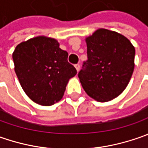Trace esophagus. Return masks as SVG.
Listing matches in <instances>:
<instances>
[{"label": "esophagus", "mask_w": 148, "mask_h": 148, "mask_svg": "<svg viewBox=\"0 0 148 148\" xmlns=\"http://www.w3.org/2000/svg\"><path fill=\"white\" fill-rule=\"evenodd\" d=\"M75 67H76L77 71H79V70H80V64H79V63H77V64H76V65H75Z\"/></svg>", "instance_id": "obj_1"}]
</instances>
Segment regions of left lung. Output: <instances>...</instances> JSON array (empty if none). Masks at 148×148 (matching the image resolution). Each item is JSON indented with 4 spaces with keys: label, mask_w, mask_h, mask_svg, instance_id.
Masks as SVG:
<instances>
[{
    "label": "left lung",
    "mask_w": 148,
    "mask_h": 148,
    "mask_svg": "<svg viewBox=\"0 0 148 148\" xmlns=\"http://www.w3.org/2000/svg\"><path fill=\"white\" fill-rule=\"evenodd\" d=\"M86 41L87 60L78 77L89 96L110 101L128 86L134 72L135 49L123 35L105 29L96 30Z\"/></svg>",
    "instance_id": "obj_1"
}]
</instances>
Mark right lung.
I'll return each instance as SVG.
<instances>
[{"label":"right lung","mask_w":148,"mask_h":148,"mask_svg":"<svg viewBox=\"0 0 148 148\" xmlns=\"http://www.w3.org/2000/svg\"><path fill=\"white\" fill-rule=\"evenodd\" d=\"M67 57L51 38L39 36L16 46L12 55L14 71L33 101L49 106L62 98L69 79L77 74Z\"/></svg>","instance_id":"1"}]
</instances>
